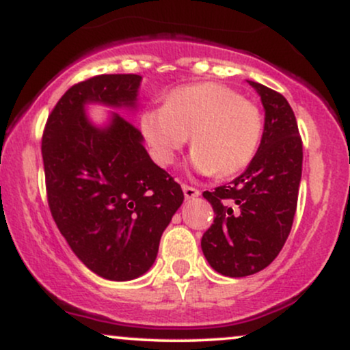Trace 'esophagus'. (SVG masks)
<instances>
[{
    "label": "esophagus",
    "mask_w": 350,
    "mask_h": 350,
    "mask_svg": "<svg viewBox=\"0 0 350 350\" xmlns=\"http://www.w3.org/2000/svg\"><path fill=\"white\" fill-rule=\"evenodd\" d=\"M183 191H184V196H186V199H194L198 198L200 194L199 189L192 187V186H187V184H183Z\"/></svg>",
    "instance_id": "1"
}]
</instances>
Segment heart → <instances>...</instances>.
I'll return each instance as SVG.
<instances>
[{"label": "heart", "instance_id": "b5f03b06", "mask_svg": "<svg viewBox=\"0 0 350 350\" xmlns=\"http://www.w3.org/2000/svg\"><path fill=\"white\" fill-rule=\"evenodd\" d=\"M139 128L156 164L166 167L186 146L202 174L230 178L250 166L262 144V108L235 88L215 82L192 83L171 90L161 108L144 110Z\"/></svg>", "mask_w": 350, "mask_h": 350}]
</instances>
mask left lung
Here are the masks:
<instances>
[{
    "mask_svg": "<svg viewBox=\"0 0 350 350\" xmlns=\"http://www.w3.org/2000/svg\"><path fill=\"white\" fill-rule=\"evenodd\" d=\"M265 107V130L255 159L228 186L204 191L215 217L200 247L215 271L248 276L267 268L286 242L298 206L303 142L288 100L252 82Z\"/></svg>",
    "mask_w": 350,
    "mask_h": 350,
    "instance_id": "obj_1",
    "label": "left lung"
}]
</instances>
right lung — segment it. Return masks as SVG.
Wrapping results in <instances>:
<instances>
[{
	"label": "right lung",
	"mask_w": 350,
	"mask_h": 350,
	"mask_svg": "<svg viewBox=\"0 0 350 350\" xmlns=\"http://www.w3.org/2000/svg\"><path fill=\"white\" fill-rule=\"evenodd\" d=\"M142 77L102 74L72 85L52 108L42 133L52 219L79 260L113 281L138 278L154 263L183 189L151 161L142 131L113 115L95 128L87 102L133 107Z\"/></svg>",
	"instance_id": "add662e5"
}]
</instances>
